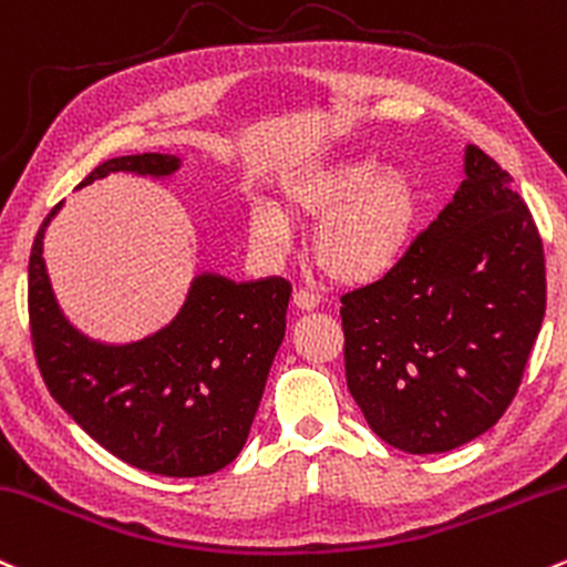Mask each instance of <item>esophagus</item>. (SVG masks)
Wrapping results in <instances>:
<instances>
[{
    "label": "esophagus",
    "instance_id": "obj_1",
    "mask_svg": "<svg viewBox=\"0 0 567 567\" xmlns=\"http://www.w3.org/2000/svg\"><path fill=\"white\" fill-rule=\"evenodd\" d=\"M317 303H320V298L309 293V290H296L293 293V307L298 312H312V309H317Z\"/></svg>",
    "mask_w": 567,
    "mask_h": 567
}]
</instances>
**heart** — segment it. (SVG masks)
Instances as JSON below:
<instances>
[{
	"mask_svg": "<svg viewBox=\"0 0 567 567\" xmlns=\"http://www.w3.org/2000/svg\"><path fill=\"white\" fill-rule=\"evenodd\" d=\"M320 220L312 258L341 285H369L406 252L420 220V188L403 166L374 158H341L288 174L277 204H258L247 220L255 252L282 258L293 245V224Z\"/></svg>",
	"mask_w": 567,
	"mask_h": 567,
	"instance_id": "1",
	"label": "heart"
}]
</instances>
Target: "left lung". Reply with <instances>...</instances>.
<instances>
[{
	"mask_svg": "<svg viewBox=\"0 0 567 567\" xmlns=\"http://www.w3.org/2000/svg\"><path fill=\"white\" fill-rule=\"evenodd\" d=\"M463 169L393 269L341 298L347 388L371 431L409 455L457 450L501 420L546 312L530 209L476 145Z\"/></svg>",
	"mask_w": 567,
	"mask_h": 567,
	"instance_id": "8db88e82",
	"label": "left lung"
}]
</instances>
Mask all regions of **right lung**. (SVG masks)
Wrapping results in <instances>:
<instances>
[{
    "label": "right lung",
    "mask_w": 567,
    "mask_h": 567,
    "mask_svg": "<svg viewBox=\"0 0 567 567\" xmlns=\"http://www.w3.org/2000/svg\"><path fill=\"white\" fill-rule=\"evenodd\" d=\"M169 153L104 161L78 188L110 174L169 179ZM37 231L29 258V320L37 365L61 409L123 463L161 476H207L241 452L285 339L290 285L282 277L190 279L179 312L142 339L102 341L74 328L55 301Z\"/></svg>",
    "instance_id": "1"
}]
</instances>
